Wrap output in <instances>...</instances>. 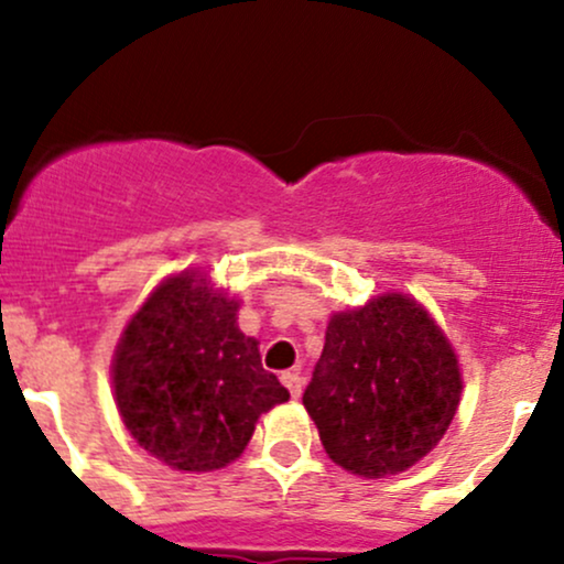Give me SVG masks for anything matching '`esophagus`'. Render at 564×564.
<instances>
[{
    "label": "esophagus",
    "mask_w": 564,
    "mask_h": 564,
    "mask_svg": "<svg viewBox=\"0 0 564 564\" xmlns=\"http://www.w3.org/2000/svg\"><path fill=\"white\" fill-rule=\"evenodd\" d=\"M283 384L289 387V392H291V398H300L302 394V387H304V379L300 377V371H286L283 373Z\"/></svg>",
    "instance_id": "1"
}]
</instances>
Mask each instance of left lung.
Wrapping results in <instances>:
<instances>
[{
	"instance_id": "8db88e82",
	"label": "left lung",
	"mask_w": 564,
	"mask_h": 564,
	"mask_svg": "<svg viewBox=\"0 0 564 564\" xmlns=\"http://www.w3.org/2000/svg\"><path fill=\"white\" fill-rule=\"evenodd\" d=\"M458 400L462 371L448 336L405 294L336 313L302 394L328 458L368 480L424 458Z\"/></svg>"
}]
</instances>
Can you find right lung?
I'll return each instance as SVG.
<instances>
[{
	"instance_id": "1",
	"label": "right lung",
	"mask_w": 564,
	"mask_h": 564,
	"mask_svg": "<svg viewBox=\"0 0 564 564\" xmlns=\"http://www.w3.org/2000/svg\"><path fill=\"white\" fill-rule=\"evenodd\" d=\"M236 315V300L185 270L166 278L121 334L111 366L116 405L129 435L166 467H228L257 419L289 400Z\"/></svg>"
}]
</instances>
